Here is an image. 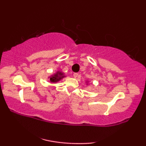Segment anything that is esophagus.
Segmentation results:
<instances>
[{
	"mask_svg": "<svg viewBox=\"0 0 146 146\" xmlns=\"http://www.w3.org/2000/svg\"><path fill=\"white\" fill-rule=\"evenodd\" d=\"M78 74L76 73V72L73 74V76H74V78H76L78 77Z\"/></svg>",
	"mask_w": 146,
	"mask_h": 146,
	"instance_id": "1",
	"label": "esophagus"
}]
</instances>
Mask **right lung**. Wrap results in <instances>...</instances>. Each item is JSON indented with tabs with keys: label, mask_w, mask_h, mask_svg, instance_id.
Instances as JSON below:
<instances>
[{
	"label": "right lung",
	"mask_w": 146,
	"mask_h": 146,
	"mask_svg": "<svg viewBox=\"0 0 146 146\" xmlns=\"http://www.w3.org/2000/svg\"><path fill=\"white\" fill-rule=\"evenodd\" d=\"M63 77V74L62 72H58L56 74H55L54 75L52 76L50 78V80L51 82H56L59 81Z\"/></svg>",
	"instance_id": "add662e5"
}]
</instances>
